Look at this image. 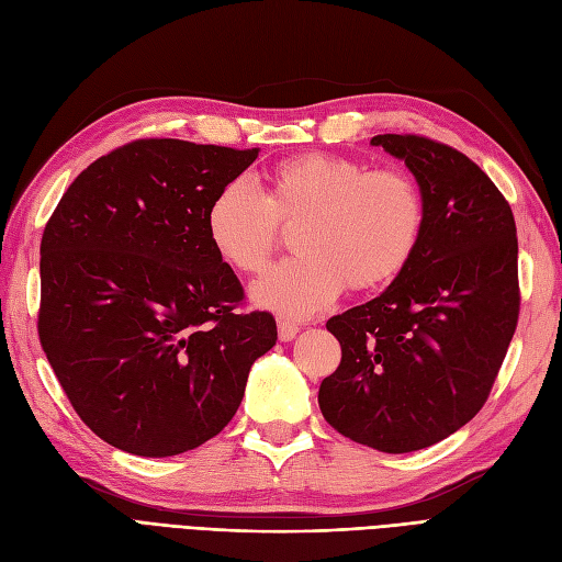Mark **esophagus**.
Masks as SVG:
<instances>
[{
  "label": "esophagus",
  "mask_w": 562,
  "mask_h": 562,
  "mask_svg": "<svg viewBox=\"0 0 562 562\" xmlns=\"http://www.w3.org/2000/svg\"><path fill=\"white\" fill-rule=\"evenodd\" d=\"M300 333V326L288 318H279V339L281 342H291V339Z\"/></svg>",
  "instance_id": "esophagus-1"
}]
</instances>
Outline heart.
<instances>
[{
    "label": "heart",
    "instance_id": "heart-1",
    "mask_svg": "<svg viewBox=\"0 0 562 562\" xmlns=\"http://www.w3.org/2000/svg\"><path fill=\"white\" fill-rule=\"evenodd\" d=\"M293 232L300 258L274 267L252 285V300L285 316H310L333 304L345 285L378 291L411 265L427 227V201L413 173L368 168L310 151L269 168L260 187L234 180L206 211L217 258L244 277L269 265L279 227Z\"/></svg>",
    "mask_w": 562,
    "mask_h": 562
}]
</instances>
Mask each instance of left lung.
<instances>
[{
	"label": "left lung",
	"mask_w": 562,
	"mask_h": 562,
	"mask_svg": "<svg viewBox=\"0 0 562 562\" xmlns=\"http://www.w3.org/2000/svg\"><path fill=\"white\" fill-rule=\"evenodd\" d=\"M370 143L411 168L427 227L382 295L326 323L342 359L318 405L337 434L398 454L448 438L485 405L518 326V236L497 184L459 149L415 133Z\"/></svg>",
	"instance_id": "obj_1"
}]
</instances>
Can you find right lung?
I'll return each instance as SVG.
<instances>
[{"label": "right lung", "instance_id": "add662e5", "mask_svg": "<svg viewBox=\"0 0 562 562\" xmlns=\"http://www.w3.org/2000/svg\"><path fill=\"white\" fill-rule=\"evenodd\" d=\"M258 151L133 140L83 168L48 217L40 342L75 413L119 450L206 443L277 345L274 316L239 312L244 285L206 232L209 203Z\"/></svg>", "mask_w": 562, "mask_h": 562}]
</instances>
